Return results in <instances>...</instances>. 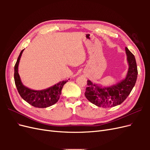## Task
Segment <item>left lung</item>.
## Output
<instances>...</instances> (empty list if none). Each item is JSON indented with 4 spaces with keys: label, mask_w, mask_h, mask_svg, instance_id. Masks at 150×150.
Segmentation results:
<instances>
[{
    "label": "left lung",
    "mask_w": 150,
    "mask_h": 150,
    "mask_svg": "<svg viewBox=\"0 0 150 150\" xmlns=\"http://www.w3.org/2000/svg\"><path fill=\"white\" fill-rule=\"evenodd\" d=\"M125 51L129 68L124 79L108 87L87 81L85 96L96 106L107 108L120 105L128 96L134 86L138 75L137 62L134 56L126 47Z\"/></svg>",
    "instance_id": "obj_1"
}]
</instances>
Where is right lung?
I'll use <instances>...</instances> for the list:
<instances>
[{
    "label": "right lung",
    "instance_id": "add662e5",
    "mask_svg": "<svg viewBox=\"0 0 150 150\" xmlns=\"http://www.w3.org/2000/svg\"><path fill=\"white\" fill-rule=\"evenodd\" d=\"M24 50H22L14 66V81L18 92L24 100L35 108H44L53 105L58 101L63 86L68 81H60L51 87L43 90H33L26 87L22 84L18 72V67Z\"/></svg>",
    "mask_w": 150,
    "mask_h": 150
}]
</instances>
